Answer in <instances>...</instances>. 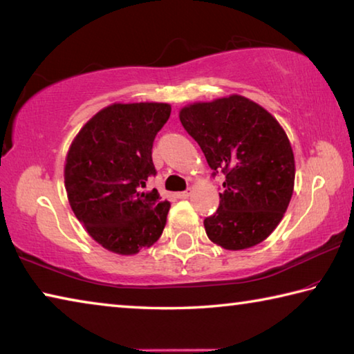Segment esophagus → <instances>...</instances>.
Listing matches in <instances>:
<instances>
[{"label":"esophagus","instance_id":"1","mask_svg":"<svg viewBox=\"0 0 354 354\" xmlns=\"http://www.w3.org/2000/svg\"><path fill=\"white\" fill-rule=\"evenodd\" d=\"M190 195L189 190H184V192H179V194H176L178 198H187Z\"/></svg>","mask_w":354,"mask_h":354}]
</instances>
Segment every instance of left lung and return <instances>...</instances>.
<instances>
[{"mask_svg":"<svg viewBox=\"0 0 354 354\" xmlns=\"http://www.w3.org/2000/svg\"><path fill=\"white\" fill-rule=\"evenodd\" d=\"M179 120L207 164L224 173L220 207L204 220L205 234L229 250L252 248L279 226L291 201L294 153L271 113L243 95L196 102Z\"/></svg>","mask_w":354,"mask_h":354,"instance_id":"8db88e82","label":"left lung"}]
</instances>
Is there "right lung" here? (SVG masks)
Here are the masks:
<instances>
[{"instance_id": "add662e5", "label": "right lung", "mask_w": 354, "mask_h": 354, "mask_svg": "<svg viewBox=\"0 0 354 354\" xmlns=\"http://www.w3.org/2000/svg\"><path fill=\"white\" fill-rule=\"evenodd\" d=\"M171 106L156 102L113 104L94 114L69 147L68 199L86 232L105 249L134 255L159 240L170 203L156 189L151 149Z\"/></svg>"}]
</instances>
